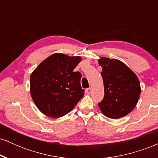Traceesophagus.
I'll return each mask as SVG.
<instances>
[{
    "label": "esophagus",
    "instance_id": "esophagus-1",
    "mask_svg": "<svg viewBox=\"0 0 158 158\" xmlns=\"http://www.w3.org/2000/svg\"><path fill=\"white\" fill-rule=\"evenodd\" d=\"M91 88H88V89H86V90H85V91H86V93L88 94H90V93H91Z\"/></svg>",
    "mask_w": 158,
    "mask_h": 158
}]
</instances>
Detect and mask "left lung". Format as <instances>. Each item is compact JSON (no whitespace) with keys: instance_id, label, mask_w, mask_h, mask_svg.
<instances>
[{"instance_id":"obj_1","label":"left lung","mask_w":158,"mask_h":158,"mask_svg":"<svg viewBox=\"0 0 158 158\" xmlns=\"http://www.w3.org/2000/svg\"><path fill=\"white\" fill-rule=\"evenodd\" d=\"M104 84V97L98 103L108 118L125 117L135 108L140 95V85L135 73L117 59L101 57L98 60Z\"/></svg>"}]
</instances>
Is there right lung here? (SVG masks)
Masks as SVG:
<instances>
[{
    "label": "right lung",
    "instance_id": "add662e5",
    "mask_svg": "<svg viewBox=\"0 0 158 158\" xmlns=\"http://www.w3.org/2000/svg\"><path fill=\"white\" fill-rule=\"evenodd\" d=\"M79 56L54 53L35 69L30 76V93L38 108L54 118L73 109L83 97L79 72H73L81 61Z\"/></svg>",
    "mask_w": 158,
    "mask_h": 158
}]
</instances>
